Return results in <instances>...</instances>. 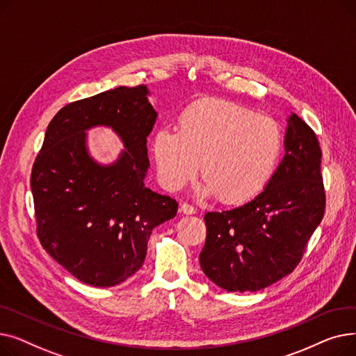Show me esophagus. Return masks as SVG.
<instances>
[{
    "label": "esophagus",
    "mask_w": 356,
    "mask_h": 356,
    "mask_svg": "<svg viewBox=\"0 0 356 356\" xmlns=\"http://www.w3.org/2000/svg\"><path fill=\"white\" fill-rule=\"evenodd\" d=\"M180 212L184 215H195L196 209L193 207H191L189 203H181L180 204Z\"/></svg>",
    "instance_id": "esophagus-1"
}]
</instances>
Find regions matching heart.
Returning a JSON list of instances; mask_svg holds the SVG:
<instances>
[{
	"instance_id": "1",
	"label": "heart",
	"mask_w": 356,
	"mask_h": 356,
	"mask_svg": "<svg viewBox=\"0 0 356 356\" xmlns=\"http://www.w3.org/2000/svg\"><path fill=\"white\" fill-rule=\"evenodd\" d=\"M283 129L266 115L225 99L193 104L179 117V131L157 129L153 152L161 183L176 191L193 179L202 161L199 193L238 204L259 195L283 153Z\"/></svg>"
}]
</instances>
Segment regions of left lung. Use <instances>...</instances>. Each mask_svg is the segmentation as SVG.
<instances>
[{"label": "left lung", "instance_id": "left-lung-1", "mask_svg": "<svg viewBox=\"0 0 356 356\" xmlns=\"http://www.w3.org/2000/svg\"><path fill=\"white\" fill-rule=\"evenodd\" d=\"M286 154L264 188L242 207L208 212L200 268L227 291H258L290 274L325 213L322 152L314 131L287 120Z\"/></svg>", "mask_w": 356, "mask_h": 356}]
</instances>
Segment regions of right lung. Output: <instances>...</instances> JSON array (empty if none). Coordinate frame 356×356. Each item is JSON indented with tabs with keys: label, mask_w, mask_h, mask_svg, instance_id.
Returning a JSON list of instances; mask_svg holds the SVG:
<instances>
[{
	"label": "right lung",
	"mask_w": 356,
	"mask_h": 356,
	"mask_svg": "<svg viewBox=\"0 0 356 356\" xmlns=\"http://www.w3.org/2000/svg\"><path fill=\"white\" fill-rule=\"evenodd\" d=\"M145 85L120 86L63 106L50 121L31 170L37 236L79 282L117 286L136 274L152 231L177 202L145 188L147 137L157 120ZM108 126L124 149L111 165L89 154L86 131Z\"/></svg>",
	"instance_id": "1"
}]
</instances>
